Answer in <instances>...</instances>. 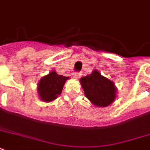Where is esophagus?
<instances>
[{
    "label": "esophagus",
    "instance_id": "esophagus-1",
    "mask_svg": "<svg viewBox=\"0 0 150 150\" xmlns=\"http://www.w3.org/2000/svg\"><path fill=\"white\" fill-rule=\"evenodd\" d=\"M74 78H75V79H79L81 76V74L80 72H74V75H73Z\"/></svg>",
    "mask_w": 150,
    "mask_h": 150
}]
</instances>
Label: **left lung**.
Returning a JSON list of instances; mask_svg holds the SVG:
<instances>
[{
  "label": "left lung",
  "instance_id": "8db88e82",
  "mask_svg": "<svg viewBox=\"0 0 150 150\" xmlns=\"http://www.w3.org/2000/svg\"><path fill=\"white\" fill-rule=\"evenodd\" d=\"M80 83L86 96L96 107H107L116 98L114 83L101 75L98 71H93L89 75L81 78Z\"/></svg>",
  "mask_w": 150,
  "mask_h": 150
}]
</instances>
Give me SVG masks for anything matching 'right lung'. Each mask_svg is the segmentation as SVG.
Listing matches in <instances>:
<instances>
[{
    "instance_id": "obj_1",
    "label": "right lung",
    "mask_w": 150,
    "mask_h": 150,
    "mask_svg": "<svg viewBox=\"0 0 150 150\" xmlns=\"http://www.w3.org/2000/svg\"><path fill=\"white\" fill-rule=\"evenodd\" d=\"M69 78L58 75L53 71L48 75L43 76L39 82L38 94L40 100L44 102H50L61 93L66 80Z\"/></svg>"
}]
</instances>
